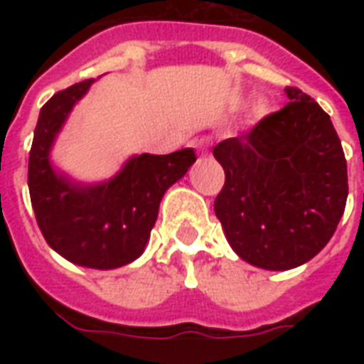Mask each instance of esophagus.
<instances>
[{
  "label": "esophagus",
  "instance_id": "34e87169",
  "mask_svg": "<svg viewBox=\"0 0 364 364\" xmlns=\"http://www.w3.org/2000/svg\"><path fill=\"white\" fill-rule=\"evenodd\" d=\"M194 147L198 149V153L204 154L208 151V139H198V141L194 143Z\"/></svg>",
  "mask_w": 364,
  "mask_h": 364
}]
</instances>
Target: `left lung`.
<instances>
[{
  "label": "left lung",
  "mask_w": 364,
  "mask_h": 364,
  "mask_svg": "<svg viewBox=\"0 0 364 364\" xmlns=\"http://www.w3.org/2000/svg\"><path fill=\"white\" fill-rule=\"evenodd\" d=\"M253 130L213 147L225 170L215 215L240 259L291 270L333 238L348 200V166L331 117L299 88Z\"/></svg>",
  "instance_id": "left-lung-1"
}]
</instances>
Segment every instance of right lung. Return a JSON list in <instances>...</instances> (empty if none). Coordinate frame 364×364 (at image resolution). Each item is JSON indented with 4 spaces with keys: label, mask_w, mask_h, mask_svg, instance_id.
Returning <instances> with one entry per match:
<instances>
[{
    "label": "right lung",
    "mask_w": 364,
    "mask_h": 364,
    "mask_svg": "<svg viewBox=\"0 0 364 364\" xmlns=\"http://www.w3.org/2000/svg\"><path fill=\"white\" fill-rule=\"evenodd\" d=\"M94 79L60 90L41 107L28 164V187L47 243L73 264L113 270L141 257L160 200L196 162L193 149L134 154L111 179L77 181L54 168L50 151Z\"/></svg>",
    "instance_id": "right-lung-1"
}]
</instances>
